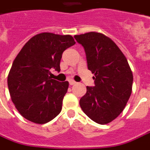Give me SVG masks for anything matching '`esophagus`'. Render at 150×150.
I'll return each instance as SVG.
<instances>
[{
  "label": "esophagus",
  "mask_w": 150,
  "mask_h": 150,
  "mask_svg": "<svg viewBox=\"0 0 150 150\" xmlns=\"http://www.w3.org/2000/svg\"><path fill=\"white\" fill-rule=\"evenodd\" d=\"M69 85H71V86H73V85H75L76 84V81H74V80H73V79H70L69 81Z\"/></svg>",
  "instance_id": "esophagus-1"
}]
</instances>
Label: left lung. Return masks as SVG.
Masks as SVG:
<instances>
[{
    "label": "left lung",
    "instance_id": "left-lung-1",
    "mask_svg": "<svg viewBox=\"0 0 150 150\" xmlns=\"http://www.w3.org/2000/svg\"><path fill=\"white\" fill-rule=\"evenodd\" d=\"M85 50L94 86H86L80 100L82 111L94 122L107 124L122 112L131 96L133 75L127 59L110 38L91 32L75 35Z\"/></svg>",
    "mask_w": 150,
    "mask_h": 150
}]
</instances>
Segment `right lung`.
Returning <instances> with one entry per match:
<instances>
[{
  "mask_svg": "<svg viewBox=\"0 0 150 150\" xmlns=\"http://www.w3.org/2000/svg\"><path fill=\"white\" fill-rule=\"evenodd\" d=\"M74 44L70 35L42 33L31 38L14 59L7 83L11 100L24 118L44 124L61 112L69 82L51 79L50 69L60 71L62 54Z\"/></svg>",
  "mask_w": 150,
  "mask_h": 150,
  "instance_id": "add662e5",
  "label": "right lung"
}]
</instances>
